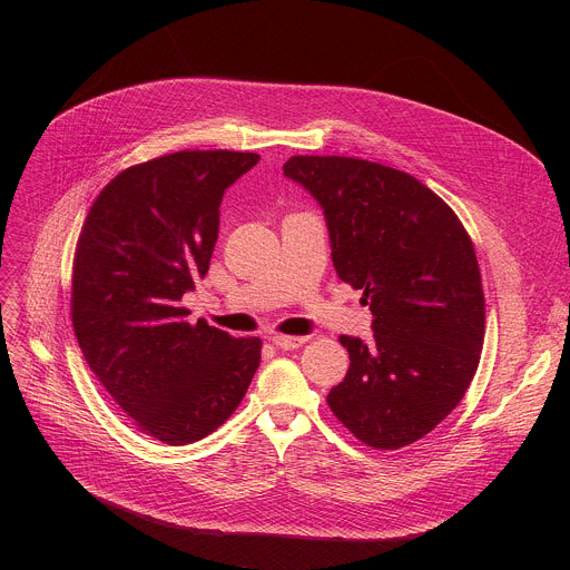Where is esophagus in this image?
Masks as SVG:
<instances>
[{"label": "esophagus", "instance_id": "1", "mask_svg": "<svg viewBox=\"0 0 570 570\" xmlns=\"http://www.w3.org/2000/svg\"><path fill=\"white\" fill-rule=\"evenodd\" d=\"M269 342H273L282 351H293V348H301L307 340L305 337H288V335H273L269 337Z\"/></svg>", "mask_w": 570, "mask_h": 570}]
</instances>
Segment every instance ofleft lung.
Instances as JSON below:
<instances>
[{"instance_id": "8db88e82", "label": "left lung", "mask_w": 570, "mask_h": 570, "mask_svg": "<svg viewBox=\"0 0 570 570\" xmlns=\"http://www.w3.org/2000/svg\"><path fill=\"white\" fill-rule=\"evenodd\" d=\"M284 175L321 205L342 282L363 291L372 340L342 337L348 372L327 393L353 436L395 451L464 397L485 337L471 237L409 173L351 157H291Z\"/></svg>"}]
</instances>
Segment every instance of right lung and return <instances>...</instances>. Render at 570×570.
Masks as SVG:
<instances>
[{"label":"right lung","mask_w":570,"mask_h":570,"mask_svg":"<svg viewBox=\"0 0 570 570\" xmlns=\"http://www.w3.org/2000/svg\"><path fill=\"white\" fill-rule=\"evenodd\" d=\"M254 153L185 149L119 173L85 219L73 331L87 365L140 432L168 445L213 434L243 402L258 337H233L179 307L209 269L226 189Z\"/></svg>","instance_id":"obj_1"}]
</instances>
